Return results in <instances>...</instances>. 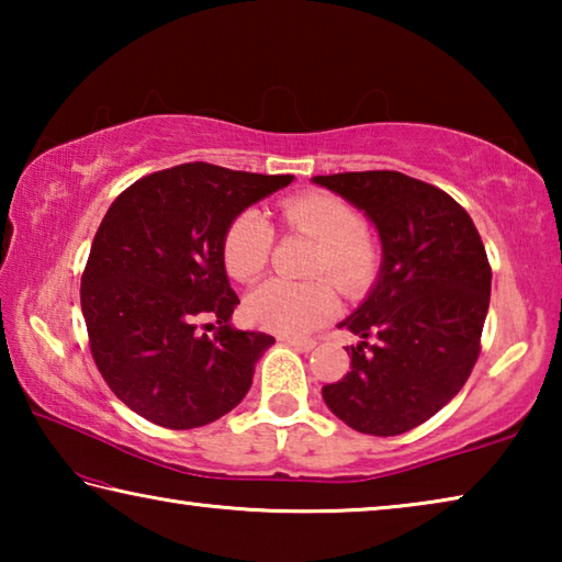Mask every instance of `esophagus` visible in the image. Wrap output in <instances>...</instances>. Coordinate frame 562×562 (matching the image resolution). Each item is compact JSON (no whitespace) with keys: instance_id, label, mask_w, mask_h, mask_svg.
<instances>
[{"instance_id":"obj_1","label":"esophagus","mask_w":562,"mask_h":562,"mask_svg":"<svg viewBox=\"0 0 562 562\" xmlns=\"http://www.w3.org/2000/svg\"><path fill=\"white\" fill-rule=\"evenodd\" d=\"M280 341H284V345H290V347H294V349H300V351H310V349H315V339H307V337H282Z\"/></svg>"}]
</instances>
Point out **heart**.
<instances>
[{"instance_id":"heart-1","label":"heart","mask_w":562,"mask_h":562,"mask_svg":"<svg viewBox=\"0 0 562 562\" xmlns=\"http://www.w3.org/2000/svg\"><path fill=\"white\" fill-rule=\"evenodd\" d=\"M282 221L317 240L312 255V282L270 280L247 297V317L278 335L297 337L325 325L339 310L337 292L357 294L367 290L379 270V250L364 231L355 205L331 193H304L282 203ZM274 247V231L260 211H243L227 225L223 237V265L237 282H252L268 268ZM322 273L330 278L325 281Z\"/></svg>"}]
</instances>
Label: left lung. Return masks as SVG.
Listing matches in <instances>:
<instances>
[{
	"label": "left lung",
	"instance_id": "obj_1",
	"mask_svg": "<svg viewBox=\"0 0 562 562\" xmlns=\"http://www.w3.org/2000/svg\"><path fill=\"white\" fill-rule=\"evenodd\" d=\"M364 211L382 240L367 300L339 322L361 341L322 386L329 412L372 436L416 429L461 392L481 351L491 265L471 215L441 188L396 170L315 176Z\"/></svg>",
	"mask_w": 562,
	"mask_h": 562
}]
</instances>
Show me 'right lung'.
<instances>
[{"mask_svg":"<svg viewBox=\"0 0 562 562\" xmlns=\"http://www.w3.org/2000/svg\"><path fill=\"white\" fill-rule=\"evenodd\" d=\"M292 180L198 160L144 176L111 203L81 278V312L93 361L131 412L183 431L243 402L274 337L231 325L240 300L223 237Z\"/></svg>","mask_w":562,"mask_h":562,"instance_id":"obj_1","label":"right lung"}]
</instances>
